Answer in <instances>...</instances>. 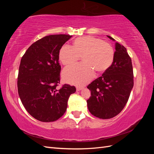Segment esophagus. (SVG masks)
<instances>
[{"label":"esophagus","mask_w":154,"mask_h":154,"mask_svg":"<svg viewBox=\"0 0 154 154\" xmlns=\"http://www.w3.org/2000/svg\"><path fill=\"white\" fill-rule=\"evenodd\" d=\"M82 89H83V87H76V91H80Z\"/></svg>","instance_id":"obj_1"}]
</instances>
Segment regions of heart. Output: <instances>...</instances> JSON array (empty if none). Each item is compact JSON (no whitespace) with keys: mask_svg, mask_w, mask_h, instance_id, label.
Returning a JSON list of instances; mask_svg holds the SVG:
<instances>
[{"mask_svg":"<svg viewBox=\"0 0 154 154\" xmlns=\"http://www.w3.org/2000/svg\"><path fill=\"white\" fill-rule=\"evenodd\" d=\"M114 50L109 43L90 36L73 42L72 47L64 45L59 52L64 66L75 63L82 57L83 63L69 67L63 72L65 81L78 86L85 85L94 76V71L102 72L108 69L114 59Z\"/></svg>","mask_w":154,"mask_h":154,"instance_id":"obj_1","label":"heart"}]
</instances>
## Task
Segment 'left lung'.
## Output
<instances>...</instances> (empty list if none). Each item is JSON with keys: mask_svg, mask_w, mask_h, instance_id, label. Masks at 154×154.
Segmentation results:
<instances>
[{"mask_svg": "<svg viewBox=\"0 0 154 154\" xmlns=\"http://www.w3.org/2000/svg\"><path fill=\"white\" fill-rule=\"evenodd\" d=\"M114 53L111 66L87 86L91 91V96L87 100L88 110L100 119H110L119 114L127 104L134 86L132 60L127 49L116 42Z\"/></svg>", "mask_w": 154, "mask_h": 154, "instance_id": "8db88e82", "label": "left lung"}]
</instances>
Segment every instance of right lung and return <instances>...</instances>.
<instances>
[{"label":"right lung","instance_id":"right-lung-1","mask_svg":"<svg viewBox=\"0 0 154 154\" xmlns=\"http://www.w3.org/2000/svg\"><path fill=\"white\" fill-rule=\"evenodd\" d=\"M52 35L32 44L22 57L17 80L18 95L28 113L42 122L57 121L66 112L74 86L64 84L60 89L61 66L59 52L71 38Z\"/></svg>","mask_w":154,"mask_h":154}]
</instances>
